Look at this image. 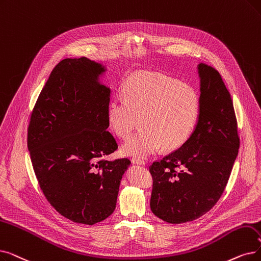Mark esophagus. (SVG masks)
<instances>
[{
	"instance_id": "obj_1",
	"label": "esophagus",
	"mask_w": 261,
	"mask_h": 261,
	"mask_svg": "<svg viewBox=\"0 0 261 261\" xmlns=\"http://www.w3.org/2000/svg\"><path fill=\"white\" fill-rule=\"evenodd\" d=\"M131 162L133 163V164H137V165H142V166H145V161L144 160H140V159H137V158H133L132 160H131Z\"/></svg>"
}]
</instances>
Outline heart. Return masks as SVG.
I'll list each match as a JSON object with an SVG mask.
<instances>
[{"label":"heart","mask_w":261,"mask_h":261,"mask_svg":"<svg viewBox=\"0 0 261 261\" xmlns=\"http://www.w3.org/2000/svg\"><path fill=\"white\" fill-rule=\"evenodd\" d=\"M123 97L108 106L110 127L127 139L142 121L144 128L121 147L124 155L146 158L163 147L175 150L193 133L200 114L197 90L175 79L148 71L134 72L123 83Z\"/></svg>","instance_id":"1"}]
</instances>
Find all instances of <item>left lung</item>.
<instances>
[{
    "instance_id": "8db88e82",
    "label": "left lung",
    "mask_w": 261,
    "mask_h": 261,
    "mask_svg": "<svg viewBox=\"0 0 261 261\" xmlns=\"http://www.w3.org/2000/svg\"><path fill=\"white\" fill-rule=\"evenodd\" d=\"M200 114L190 139L153 162L150 208L171 224L194 221L218 202L240 147L232 100L218 70L198 64Z\"/></svg>"
}]
</instances>
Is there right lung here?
<instances>
[{
  "mask_svg": "<svg viewBox=\"0 0 261 261\" xmlns=\"http://www.w3.org/2000/svg\"><path fill=\"white\" fill-rule=\"evenodd\" d=\"M106 67L86 58L54 67L36 101L28 148L42 193L74 223L94 225L116 208L129 159L107 161L118 145L107 130L111 89L99 82Z\"/></svg>",
  "mask_w": 261,
  "mask_h": 261,
  "instance_id": "add662e5",
  "label": "right lung"
}]
</instances>
